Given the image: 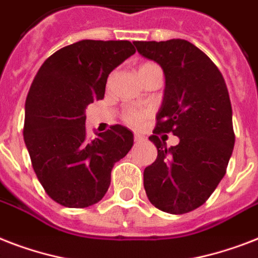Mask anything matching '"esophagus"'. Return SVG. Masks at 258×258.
I'll return each mask as SVG.
<instances>
[{"instance_id":"34e87169","label":"esophagus","mask_w":258,"mask_h":258,"mask_svg":"<svg viewBox=\"0 0 258 258\" xmlns=\"http://www.w3.org/2000/svg\"><path fill=\"white\" fill-rule=\"evenodd\" d=\"M134 141L137 142V143H139V142L145 141V137L141 135V134H134Z\"/></svg>"}]
</instances>
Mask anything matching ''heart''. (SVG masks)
Instances as JSON below:
<instances>
[{
    "label": "heart",
    "mask_w": 258,
    "mask_h": 258,
    "mask_svg": "<svg viewBox=\"0 0 258 258\" xmlns=\"http://www.w3.org/2000/svg\"><path fill=\"white\" fill-rule=\"evenodd\" d=\"M153 66H155V64H153V62H143V64L139 66L138 72H139V75H141L142 72H145L146 70H149L150 67H153ZM147 115H149V112L145 111V109L127 108L123 111L121 117H123V120H124L125 123H128V124H138V123H141V121L147 116Z\"/></svg>",
    "instance_id": "1"
}]
</instances>
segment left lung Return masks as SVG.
<instances>
[{"instance_id": "8db88e82", "label": "left lung", "mask_w": 258, "mask_h": 258, "mask_svg": "<svg viewBox=\"0 0 258 258\" xmlns=\"http://www.w3.org/2000/svg\"><path fill=\"white\" fill-rule=\"evenodd\" d=\"M138 52L157 61L166 76L157 127L149 138L158 157L145 169L150 202L170 214H184L204 205L224 178L234 147L232 104L222 74L191 42L134 41ZM174 133L170 149L159 139Z\"/></svg>"}]
</instances>
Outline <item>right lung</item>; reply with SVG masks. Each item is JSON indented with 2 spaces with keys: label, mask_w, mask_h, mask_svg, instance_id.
<instances>
[{
  "label": "right lung",
  "mask_w": 258,
  "mask_h": 258,
  "mask_svg": "<svg viewBox=\"0 0 258 258\" xmlns=\"http://www.w3.org/2000/svg\"><path fill=\"white\" fill-rule=\"evenodd\" d=\"M134 53L124 40H82L54 52L34 76L24 141L40 183L61 206L97 204L108 190L115 162L133 147V133L119 124L87 137L86 108L104 97L111 71Z\"/></svg>",
  "instance_id": "right-lung-1"
}]
</instances>
